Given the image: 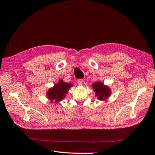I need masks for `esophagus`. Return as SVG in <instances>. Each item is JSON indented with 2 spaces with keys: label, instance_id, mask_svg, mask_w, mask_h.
Masks as SVG:
<instances>
[{
  "label": "esophagus",
  "instance_id": "obj_1",
  "mask_svg": "<svg viewBox=\"0 0 155 155\" xmlns=\"http://www.w3.org/2000/svg\"><path fill=\"white\" fill-rule=\"evenodd\" d=\"M83 79H78L77 80V82L79 85H82L83 84Z\"/></svg>",
  "mask_w": 155,
  "mask_h": 155
}]
</instances>
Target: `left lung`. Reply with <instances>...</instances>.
<instances>
[{"instance_id":"1","label":"left lung","mask_w":155,"mask_h":155,"mask_svg":"<svg viewBox=\"0 0 155 155\" xmlns=\"http://www.w3.org/2000/svg\"><path fill=\"white\" fill-rule=\"evenodd\" d=\"M92 88L96 92V96H98V98L100 100L106 99L110 95V90L100 82H96L93 84Z\"/></svg>"}]
</instances>
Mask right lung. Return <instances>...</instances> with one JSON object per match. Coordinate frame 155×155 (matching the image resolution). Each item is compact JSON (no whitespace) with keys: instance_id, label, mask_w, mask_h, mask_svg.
<instances>
[{"instance_id":"obj_1","label":"right lung","mask_w":155,"mask_h":155,"mask_svg":"<svg viewBox=\"0 0 155 155\" xmlns=\"http://www.w3.org/2000/svg\"><path fill=\"white\" fill-rule=\"evenodd\" d=\"M72 86L73 84L71 83H65L63 81H59L58 84H55L53 88L47 92L48 99L51 100V102L61 101L65 97V94Z\"/></svg>"}]
</instances>
